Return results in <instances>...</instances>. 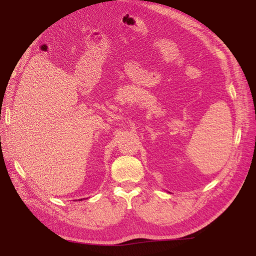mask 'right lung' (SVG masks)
I'll use <instances>...</instances> for the list:
<instances>
[{
  "mask_svg": "<svg viewBox=\"0 0 256 256\" xmlns=\"http://www.w3.org/2000/svg\"><path fill=\"white\" fill-rule=\"evenodd\" d=\"M82 200V198H81V200Z\"/></svg>",
  "mask_w": 256,
  "mask_h": 256,
  "instance_id": "1",
  "label": "right lung"
}]
</instances>
